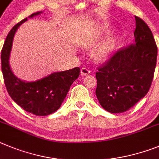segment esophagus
<instances>
[{"mask_svg":"<svg viewBox=\"0 0 159 159\" xmlns=\"http://www.w3.org/2000/svg\"><path fill=\"white\" fill-rule=\"evenodd\" d=\"M90 74V70L87 68V67H82L81 70V74L82 76H85V75H89Z\"/></svg>","mask_w":159,"mask_h":159,"instance_id":"34e87169","label":"esophagus"}]
</instances>
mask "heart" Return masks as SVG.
I'll return each mask as SVG.
<instances>
[{
    "instance_id": "b5f03b06",
    "label": "heart",
    "mask_w": 159,
    "mask_h": 159,
    "mask_svg": "<svg viewBox=\"0 0 159 159\" xmlns=\"http://www.w3.org/2000/svg\"><path fill=\"white\" fill-rule=\"evenodd\" d=\"M113 39H109V40L104 43L102 45L100 46L99 48H97L93 52L94 59L97 62H102V61H104V60L109 58L111 52H112V50H113ZM93 44L94 39H91L85 41L82 43V46L83 48H92Z\"/></svg>"
}]
</instances>
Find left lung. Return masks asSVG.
Segmentation results:
<instances>
[{
    "label": "left lung",
    "instance_id": "1",
    "mask_svg": "<svg viewBox=\"0 0 159 159\" xmlns=\"http://www.w3.org/2000/svg\"><path fill=\"white\" fill-rule=\"evenodd\" d=\"M135 17V43L118 50L96 73V95L111 113L134 106L148 93L154 78L158 48L149 27Z\"/></svg>",
    "mask_w": 159,
    "mask_h": 159
}]
</instances>
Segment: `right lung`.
<instances>
[{
    "label": "right lung",
    "instance_id": "obj_1",
    "mask_svg": "<svg viewBox=\"0 0 159 159\" xmlns=\"http://www.w3.org/2000/svg\"><path fill=\"white\" fill-rule=\"evenodd\" d=\"M42 12L31 14L29 18ZM28 18L22 20L10 31L1 51V70L8 93L24 110L35 116H48L60 108L71 85L79 77L80 68L55 72L35 81H24L14 75L9 66L10 51L17 28Z\"/></svg>",
    "mask_w": 159,
    "mask_h": 159
}]
</instances>
